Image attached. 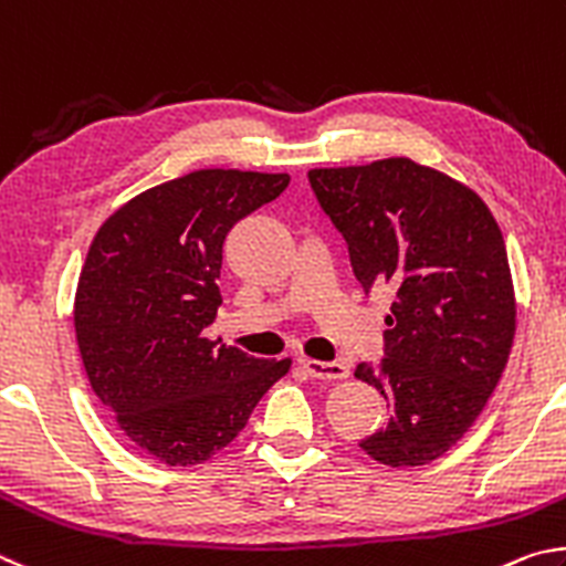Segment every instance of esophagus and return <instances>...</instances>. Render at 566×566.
I'll use <instances>...</instances> for the list:
<instances>
[{
	"label": "esophagus",
	"instance_id": "esophagus-1",
	"mask_svg": "<svg viewBox=\"0 0 566 566\" xmlns=\"http://www.w3.org/2000/svg\"><path fill=\"white\" fill-rule=\"evenodd\" d=\"M303 370L311 375L313 380H325V382H333V380H345L350 375V368L345 363H323V360H301Z\"/></svg>",
	"mask_w": 566,
	"mask_h": 566
}]
</instances>
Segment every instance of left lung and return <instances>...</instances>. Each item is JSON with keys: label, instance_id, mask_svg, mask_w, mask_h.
I'll return each instance as SVG.
<instances>
[{"label": "left lung", "instance_id": "1", "mask_svg": "<svg viewBox=\"0 0 566 566\" xmlns=\"http://www.w3.org/2000/svg\"><path fill=\"white\" fill-rule=\"evenodd\" d=\"M308 178L365 293H395L380 368H355L390 420L360 448L380 464L420 468L460 442L507 365L517 301L502 231L470 186L412 158Z\"/></svg>", "mask_w": 566, "mask_h": 566}]
</instances>
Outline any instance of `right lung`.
I'll return each mask as SVG.
<instances>
[{
	"label": "right lung",
	"mask_w": 566,
	"mask_h": 566,
	"mask_svg": "<svg viewBox=\"0 0 566 566\" xmlns=\"http://www.w3.org/2000/svg\"><path fill=\"white\" fill-rule=\"evenodd\" d=\"M289 174L201 168L134 196L98 228L78 275L74 328L96 398L128 440L171 468L206 462L291 370L216 348L226 233Z\"/></svg>",
	"instance_id": "1"
}]
</instances>
